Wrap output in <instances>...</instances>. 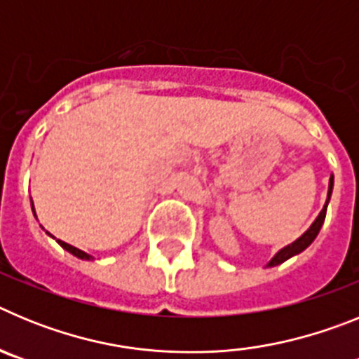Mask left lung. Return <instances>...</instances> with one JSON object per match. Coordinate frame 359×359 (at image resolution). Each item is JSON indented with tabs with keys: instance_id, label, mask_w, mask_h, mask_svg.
<instances>
[{
	"instance_id": "1",
	"label": "left lung",
	"mask_w": 359,
	"mask_h": 359,
	"mask_svg": "<svg viewBox=\"0 0 359 359\" xmlns=\"http://www.w3.org/2000/svg\"><path fill=\"white\" fill-rule=\"evenodd\" d=\"M332 185H334V176L331 174V180H329V190H327V201H325V205H323V208H322V212L318 214V217L315 219V223L311 224V226L307 228V230L304 231L302 236L298 237L294 243L287 244V246H284L280 252L275 253L273 259L268 262V268H271V266L282 264V262H286L287 259H291L293 255H298V253L304 252V250H306L307 246H309V244L316 239L320 228H322L323 221H325V212H327L329 199H331V194H332Z\"/></svg>"
}]
</instances>
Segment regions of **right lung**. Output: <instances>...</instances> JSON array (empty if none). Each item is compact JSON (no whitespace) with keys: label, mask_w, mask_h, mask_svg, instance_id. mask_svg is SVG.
<instances>
[{"label":"right lung","mask_w":359,"mask_h":359,"mask_svg":"<svg viewBox=\"0 0 359 359\" xmlns=\"http://www.w3.org/2000/svg\"><path fill=\"white\" fill-rule=\"evenodd\" d=\"M57 243L61 244V246H62V248H65V250H66V252H69V253H72V255L79 257V259H82V261H91V259H93V257H91V255H90V253H86V252H82V250L75 248V246H72V244L65 243V241H61V239H57Z\"/></svg>","instance_id":"obj_1"}]
</instances>
